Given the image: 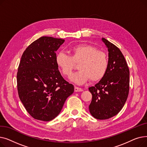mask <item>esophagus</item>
Returning a JSON list of instances; mask_svg holds the SVG:
<instances>
[{
  "label": "esophagus",
  "instance_id": "obj_1",
  "mask_svg": "<svg viewBox=\"0 0 147 147\" xmlns=\"http://www.w3.org/2000/svg\"><path fill=\"white\" fill-rule=\"evenodd\" d=\"M74 91L78 92H82L83 91V89L80 88H78V87H75L74 88Z\"/></svg>",
  "mask_w": 147,
  "mask_h": 147
}]
</instances>
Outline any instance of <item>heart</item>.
Masks as SVG:
<instances>
[{"instance_id":"b5f03b06","label":"heart","mask_w":147,"mask_h":147,"mask_svg":"<svg viewBox=\"0 0 147 147\" xmlns=\"http://www.w3.org/2000/svg\"><path fill=\"white\" fill-rule=\"evenodd\" d=\"M69 55L64 52L58 53L55 61L62 74L66 77L71 75L75 64H79L80 70L71 77L73 82L83 84L90 79L92 82H98L104 78L109 66L105 52L94 46L81 44L69 48Z\"/></svg>"}]
</instances>
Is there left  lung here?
<instances>
[{"label": "left lung", "mask_w": 147, "mask_h": 147, "mask_svg": "<svg viewBox=\"0 0 147 147\" xmlns=\"http://www.w3.org/2000/svg\"><path fill=\"white\" fill-rule=\"evenodd\" d=\"M109 51V66L104 78L89 88L92 95L89 106L92 116L99 120L117 115L124 106L129 91V69L116 46L102 38Z\"/></svg>", "instance_id": "8db88e82"}]
</instances>
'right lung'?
<instances>
[{"mask_svg":"<svg viewBox=\"0 0 147 147\" xmlns=\"http://www.w3.org/2000/svg\"><path fill=\"white\" fill-rule=\"evenodd\" d=\"M62 38L43 36L23 52L17 74L19 98L34 119L48 121L61 112L74 86L62 77L56 64V51Z\"/></svg>","mask_w":147,"mask_h":147,"instance_id":"1","label":"right lung"}]
</instances>
